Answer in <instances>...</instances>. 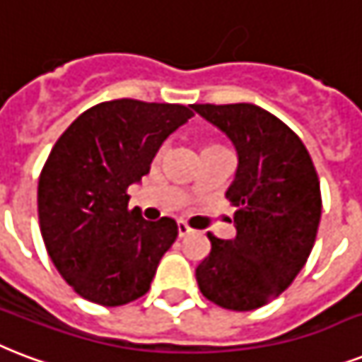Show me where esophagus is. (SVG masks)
<instances>
[{
    "mask_svg": "<svg viewBox=\"0 0 362 362\" xmlns=\"http://www.w3.org/2000/svg\"><path fill=\"white\" fill-rule=\"evenodd\" d=\"M192 228H190L189 225H187V223H185V221H179L177 223V234H179V238H185V236H189V234H192Z\"/></svg>",
    "mask_w": 362,
    "mask_h": 362,
    "instance_id": "34e87169",
    "label": "esophagus"
}]
</instances>
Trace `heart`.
Masks as SVG:
<instances>
[{
    "mask_svg": "<svg viewBox=\"0 0 362 362\" xmlns=\"http://www.w3.org/2000/svg\"><path fill=\"white\" fill-rule=\"evenodd\" d=\"M206 149H217V145H209V147H206ZM204 149V151H206Z\"/></svg>",
    "mask_w": 362,
    "mask_h": 362,
    "instance_id": "1",
    "label": "heart"
}]
</instances>
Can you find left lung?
Segmentation results:
<instances>
[{"label": "left lung", "mask_w": 362, "mask_h": 362, "mask_svg": "<svg viewBox=\"0 0 362 362\" xmlns=\"http://www.w3.org/2000/svg\"><path fill=\"white\" fill-rule=\"evenodd\" d=\"M196 113L225 132L238 153L226 198L236 207L234 240L207 232L211 251L196 268L207 300L249 312L277 298L312 253L321 189L312 156L285 122L253 103H194Z\"/></svg>", "instance_id": "obj_1"}]
</instances>
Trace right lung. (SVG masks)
<instances>
[{
  "label": "right lung",
  "mask_w": 362,
  "mask_h": 362,
  "mask_svg": "<svg viewBox=\"0 0 362 362\" xmlns=\"http://www.w3.org/2000/svg\"><path fill=\"white\" fill-rule=\"evenodd\" d=\"M190 107L130 98L98 103L50 151L39 175V228L56 270L86 300L122 306L149 291L177 223L128 209V187L149 173L164 139L194 115Z\"/></svg>",
  "instance_id": "1"
}]
</instances>
